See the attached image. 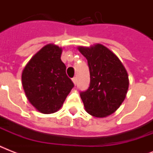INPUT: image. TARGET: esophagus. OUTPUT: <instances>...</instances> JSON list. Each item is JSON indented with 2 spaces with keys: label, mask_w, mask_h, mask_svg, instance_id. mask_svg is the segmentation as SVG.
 I'll use <instances>...</instances> for the list:
<instances>
[{
  "label": "esophagus",
  "mask_w": 153,
  "mask_h": 153,
  "mask_svg": "<svg viewBox=\"0 0 153 153\" xmlns=\"http://www.w3.org/2000/svg\"><path fill=\"white\" fill-rule=\"evenodd\" d=\"M72 82H74V86H76V84H77V78H76V77H74V78L72 79Z\"/></svg>",
  "instance_id": "1"
}]
</instances>
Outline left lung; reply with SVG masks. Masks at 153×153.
Instances as JSON below:
<instances>
[{
    "label": "left lung",
    "instance_id": "8db88e82",
    "mask_svg": "<svg viewBox=\"0 0 153 153\" xmlns=\"http://www.w3.org/2000/svg\"><path fill=\"white\" fill-rule=\"evenodd\" d=\"M88 62L91 84L80 93L86 111L95 117L114 114L124 102L128 89V75L121 60L101 44L78 47Z\"/></svg>",
    "mask_w": 153,
    "mask_h": 153
}]
</instances>
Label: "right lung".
<instances>
[{
    "mask_svg": "<svg viewBox=\"0 0 153 153\" xmlns=\"http://www.w3.org/2000/svg\"><path fill=\"white\" fill-rule=\"evenodd\" d=\"M62 52V48L47 44L32 56L22 71L25 95L42 114L57 112L74 86L66 74Z\"/></svg>",
    "mask_w": 153,
    "mask_h": 153,
    "instance_id": "add662e5",
    "label": "right lung"
}]
</instances>
